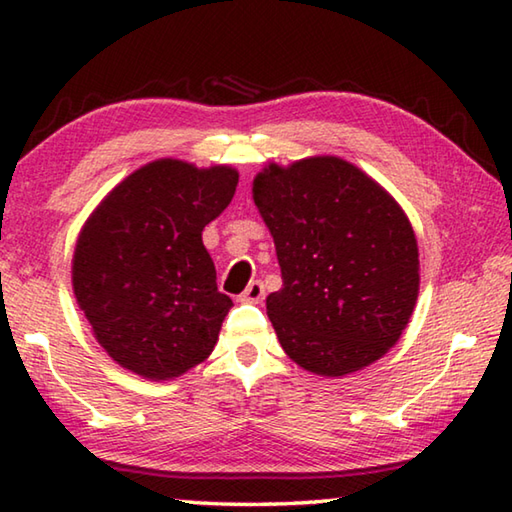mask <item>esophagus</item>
Here are the masks:
<instances>
[{
	"label": "esophagus",
	"instance_id": "obj_1",
	"mask_svg": "<svg viewBox=\"0 0 512 512\" xmlns=\"http://www.w3.org/2000/svg\"><path fill=\"white\" fill-rule=\"evenodd\" d=\"M264 296H266V287H264V282H259V280H253L246 287V291L241 293L239 296V300L241 302H253V305H257V302H262L264 300Z\"/></svg>",
	"mask_w": 512,
	"mask_h": 512
}]
</instances>
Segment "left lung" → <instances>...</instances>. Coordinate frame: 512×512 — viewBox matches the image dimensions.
Here are the masks:
<instances>
[{"mask_svg":"<svg viewBox=\"0 0 512 512\" xmlns=\"http://www.w3.org/2000/svg\"><path fill=\"white\" fill-rule=\"evenodd\" d=\"M271 230L282 289L268 318L289 357L343 377L400 339L418 300V241L402 207L339 158L271 167L253 183Z\"/></svg>","mask_w":512,"mask_h":512,"instance_id":"obj_1","label":"left lung"}]
</instances>
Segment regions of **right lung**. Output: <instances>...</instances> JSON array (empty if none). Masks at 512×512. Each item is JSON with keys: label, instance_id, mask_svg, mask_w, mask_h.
<instances>
[{"label": "right lung", "instance_id": "obj_1", "mask_svg": "<svg viewBox=\"0 0 512 512\" xmlns=\"http://www.w3.org/2000/svg\"><path fill=\"white\" fill-rule=\"evenodd\" d=\"M237 183L230 167L158 160L112 189L85 223L74 293L119 366L158 381L210 357L232 300L216 289L201 235Z\"/></svg>", "mask_w": 512, "mask_h": 512}]
</instances>
